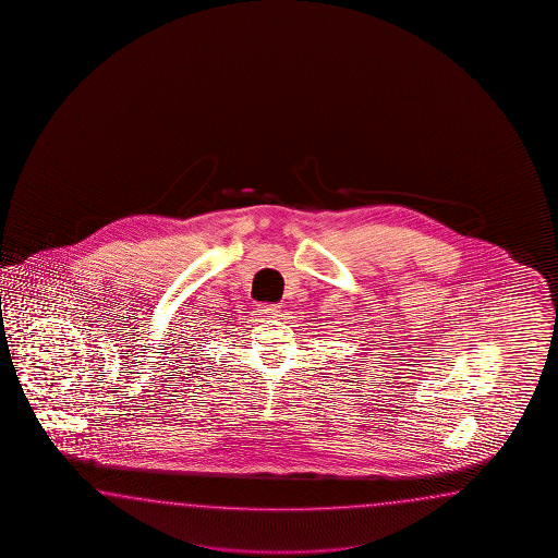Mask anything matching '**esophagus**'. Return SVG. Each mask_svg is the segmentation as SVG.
Instances as JSON below:
<instances>
[{
    "label": "esophagus",
    "mask_w": 558,
    "mask_h": 558,
    "mask_svg": "<svg viewBox=\"0 0 558 558\" xmlns=\"http://www.w3.org/2000/svg\"><path fill=\"white\" fill-rule=\"evenodd\" d=\"M281 313V305H262L259 307V315L265 319H277Z\"/></svg>",
    "instance_id": "1"
}]
</instances>
